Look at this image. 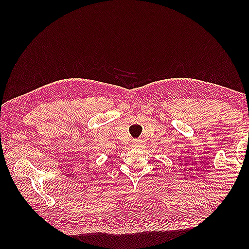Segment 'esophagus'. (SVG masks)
Here are the masks:
<instances>
[{
    "mask_svg": "<svg viewBox=\"0 0 249 249\" xmlns=\"http://www.w3.org/2000/svg\"><path fill=\"white\" fill-rule=\"evenodd\" d=\"M133 144H134V146H137V147L143 146L144 145V141H142L141 139H136V140L133 141Z\"/></svg>",
    "mask_w": 249,
    "mask_h": 249,
    "instance_id": "34e87169",
    "label": "esophagus"
}]
</instances>
